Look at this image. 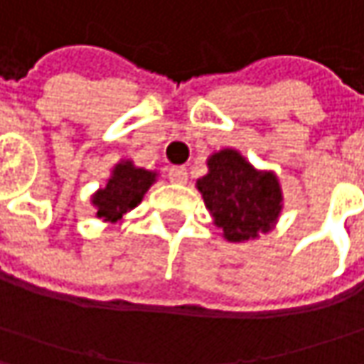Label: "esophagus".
I'll list each match as a JSON object with an SVG mask.
<instances>
[{
    "instance_id": "34e87169",
    "label": "esophagus",
    "mask_w": 364,
    "mask_h": 364,
    "mask_svg": "<svg viewBox=\"0 0 364 364\" xmlns=\"http://www.w3.org/2000/svg\"><path fill=\"white\" fill-rule=\"evenodd\" d=\"M168 179L173 183H185L187 181V168L185 166H171L168 168Z\"/></svg>"
}]
</instances>
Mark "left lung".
<instances>
[{
    "label": "left lung",
    "instance_id": "1",
    "mask_svg": "<svg viewBox=\"0 0 364 364\" xmlns=\"http://www.w3.org/2000/svg\"><path fill=\"white\" fill-rule=\"evenodd\" d=\"M196 185L214 225L230 243H245L272 230L282 212L278 177L257 171L232 148L214 152L208 159V175Z\"/></svg>",
    "mask_w": 364,
    "mask_h": 364
}]
</instances>
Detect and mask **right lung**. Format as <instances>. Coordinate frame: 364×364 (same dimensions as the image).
Instances as JSON below:
<instances>
[{
	"label": "right lung",
	"instance_id": "1",
	"mask_svg": "<svg viewBox=\"0 0 364 364\" xmlns=\"http://www.w3.org/2000/svg\"><path fill=\"white\" fill-rule=\"evenodd\" d=\"M154 181L156 173L139 168L132 161H121L115 164L105 187H100L92 196L97 216L111 225L119 223L129 210H134L141 202L144 193Z\"/></svg>",
	"mask_w": 364,
	"mask_h": 364
}]
</instances>
